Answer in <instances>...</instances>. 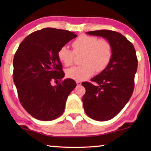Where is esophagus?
<instances>
[{
	"label": "esophagus",
	"mask_w": 151,
	"mask_h": 151,
	"mask_svg": "<svg viewBox=\"0 0 151 151\" xmlns=\"http://www.w3.org/2000/svg\"><path fill=\"white\" fill-rule=\"evenodd\" d=\"M76 85H77L78 86H80L81 85V81H76Z\"/></svg>",
	"instance_id": "obj_1"
}]
</instances>
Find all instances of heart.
Wrapping results in <instances>:
<instances>
[{"instance_id":"obj_1","label":"heart","mask_w":151,"mask_h":151,"mask_svg":"<svg viewBox=\"0 0 151 151\" xmlns=\"http://www.w3.org/2000/svg\"><path fill=\"white\" fill-rule=\"evenodd\" d=\"M73 50L66 46L61 47L58 52V59L65 66L74 63L75 57L84 53L83 66H74L66 70L68 77L74 80L85 81L94 75L96 70L101 72L109 65L112 56V45L105 39H98L93 36L82 35L72 44Z\"/></svg>"}]
</instances>
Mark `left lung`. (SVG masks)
<instances>
[{
    "label": "left lung",
    "mask_w": 151,
    "mask_h": 151,
    "mask_svg": "<svg viewBox=\"0 0 151 151\" xmlns=\"http://www.w3.org/2000/svg\"><path fill=\"white\" fill-rule=\"evenodd\" d=\"M105 38L111 43L112 56L105 69L89 82L82 83L86 89L83 96L86 114L94 120L106 121L114 118L131 99L134 86L138 60L133 45L121 33L109 30L87 32Z\"/></svg>",
    "instance_id": "1"
}]
</instances>
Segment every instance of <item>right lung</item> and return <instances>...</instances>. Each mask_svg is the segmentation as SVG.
<instances>
[{
    "label": "right lung",
    "mask_w": 151,
    "mask_h": 151,
    "mask_svg": "<svg viewBox=\"0 0 151 151\" xmlns=\"http://www.w3.org/2000/svg\"><path fill=\"white\" fill-rule=\"evenodd\" d=\"M77 35L66 30L45 28L20 43L13 59V81L22 106L34 118L52 121L62 115L68 96L76 87L65 76L58 57L60 48ZM60 80L56 86L52 80Z\"/></svg>",
    "instance_id": "obj_1"
}]
</instances>
